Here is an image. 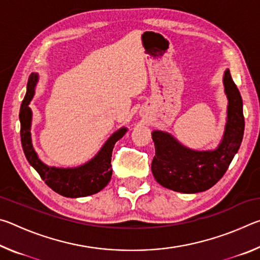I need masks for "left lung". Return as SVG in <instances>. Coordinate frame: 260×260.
I'll list each match as a JSON object with an SVG mask.
<instances>
[{
	"label": "left lung",
	"mask_w": 260,
	"mask_h": 260,
	"mask_svg": "<svg viewBox=\"0 0 260 260\" xmlns=\"http://www.w3.org/2000/svg\"><path fill=\"white\" fill-rule=\"evenodd\" d=\"M223 87L228 100L227 122L221 142L214 150H192L167 132L151 133L156 151L151 171L162 187L184 193L201 192L226 173L243 139L244 117L241 94L228 69L223 73Z\"/></svg>",
	"instance_id": "obj_1"
}]
</instances>
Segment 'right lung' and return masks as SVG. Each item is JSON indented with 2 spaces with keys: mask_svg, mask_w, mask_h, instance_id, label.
I'll return each instance as SVG.
<instances>
[{
  "mask_svg": "<svg viewBox=\"0 0 260 260\" xmlns=\"http://www.w3.org/2000/svg\"><path fill=\"white\" fill-rule=\"evenodd\" d=\"M38 82V74L32 73L28 78L27 91L21 103L19 111L20 120V139L26 159L32 165L40 175L48 187L70 199L86 197L102 190L111 180V157L114 144L120 140L127 132L126 127L110 136L103 144L101 150L94 158L83 165L72 169H61V167H50L39 159L35 152L32 138H30V125H32V110L28 107L34 96V89Z\"/></svg>",
  "mask_w": 260,
  "mask_h": 260,
  "instance_id": "add662e5",
  "label": "right lung"
}]
</instances>
